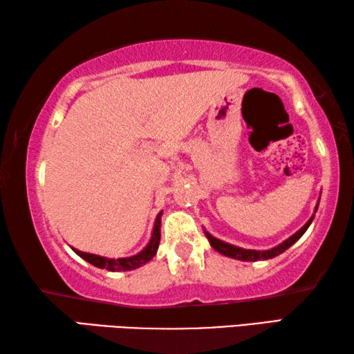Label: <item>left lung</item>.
<instances>
[{"mask_svg":"<svg viewBox=\"0 0 354 354\" xmlns=\"http://www.w3.org/2000/svg\"><path fill=\"white\" fill-rule=\"evenodd\" d=\"M319 209V203H317L315 206V211ZM315 217V214L310 217L306 225H304L301 230H298L295 234L290 236L289 239H286V241L283 243H279L278 247L274 248H270V250H247V248H241V247H236V245H231V243H226L223 241H220V239L214 237L212 234H209V232L205 230V236L207 237L209 243H211V247L218 251V253H221L223 256H227V257H232V259H237V261H247V262H256V261H267V259H272V257H277L278 254L284 253V251L287 248H290L293 243H295L299 237H301L304 232H306V230L309 227V225L313 223V220Z\"/></svg>","mask_w":354,"mask_h":354,"instance_id":"obj_1","label":"left lung"}]
</instances>
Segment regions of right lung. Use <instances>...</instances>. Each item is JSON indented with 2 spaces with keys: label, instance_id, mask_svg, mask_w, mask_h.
<instances>
[{
  "label": "right lung",
  "instance_id": "add662e5",
  "mask_svg": "<svg viewBox=\"0 0 354 354\" xmlns=\"http://www.w3.org/2000/svg\"><path fill=\"white\" fill-rule=\"evenodd\" d=\"M160 217H162V212L158 214L154 221V227H153V234L151 239L145 248H143L140 253H137L134 256L129 257H118V259H111V257H104V256H98V254H91V253H84V251H80L76 248H71L75 253L82 257L84 261L91 262L92 266L98 267V268H106L109 272H128V270H136L142 266H145L147 262H149L158 253L159 248V242H160Z\"/></svg>",
  "mask_w": 354,
  "mask_h": 354
}]
</instances>
